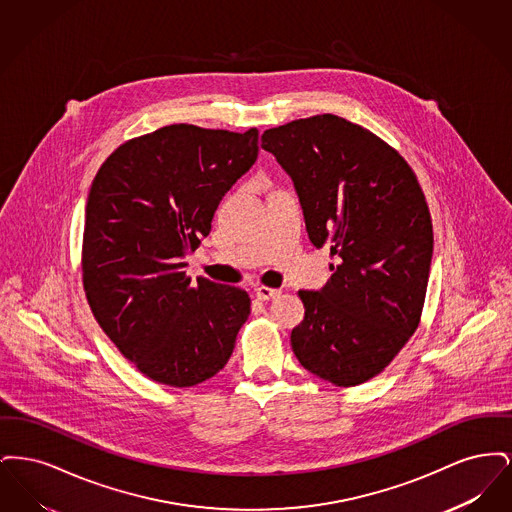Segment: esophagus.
Listing matches in <instances>:
<instances>
[{
	"mask_svg": "<svg viewBox=\"0 0 512 512\" xmlns=\"http://www.w3.org/2000/svg\"><path fill=\"white\" fill-rule=\"evenodd\" d=\"M257 297L261 299V301H270V299H276L278 295H280V290H274V288H267V286H259L257 290Z\"/></svg>",
	"mask_w": 512,
	"mask_h": 512,
	"instance_id": "obj_1",
	"label": "esophagus"
}]
</instances>
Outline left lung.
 <instances>
[{"label":"left lung","instance_id":"left-lung-1","mask_svg":"<svg viewBox=\"0 0 512 512\" xmlns=\"http://www.w3.org/2000/svg\"><path fill=\"white\" fill-rule=\"evenodd\" d=\"M261 147L292 176L309 240L340 265L301 290L297 361L340 388L380 374L418 328L434 253L426 197L382 138L336 115L265 130Z\"/></svg>","mask_w":512,"mask_h":512}]
</instances>
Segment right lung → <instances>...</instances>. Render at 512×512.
I'll list each match as a JSON object with an SVG mask.
<instances>
[{"instance_id":"add662e5","label":"right lung","mask_w":512,"mask_h":512,"mask_svg":"<svg viewBox=\"0 0 512 512\" xmlns=\"http://www.w3.org/2000/svg\"><path fill=\"white\" fill-rule=\"evenodd\" d=\"M259 130L171 124L128 140L92 182L82 282L101 330L147 378L192 388L228 363L244 290L186 274L220 199L251 169Z\"/></svg>"}]
</instances>
